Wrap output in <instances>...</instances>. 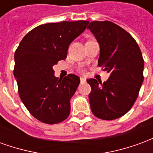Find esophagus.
Instances as JSON below:
<instances>
[{"label":"esophagus","mask_w":153,"mask_h":153,"mask_svg":"<svg viewBox=\"0 0 153 153\" xmlns=\"http://www.w3.org/2000/svg\"><path fill=\"white\" fill-rule=\"evenodd\" d=\"M80 81H81V82H85V81H86V79H85L83 77H81V78H80Z\"/></svg>","instance_id":"1"}]
</instances>
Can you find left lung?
<instances>
[{"label":"left lung","instance_id":"obj_1","mask_svg":"<svg viewBox=\"0 0 153 153\" xmlns=\"http://www.w3.org/2000/svg\"><path fill=\"white\" fill-rule=\"evenodd\" d=\"M88 29L99 43L98 66L110 73L103 83L87 79L92 88L90 107L97 118L115 120L128 112L138 97L143 82V58L134 38L112 22H91Z\"/></svg>","mask_w":153,"mask_h":153}]
</instances>
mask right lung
<instances>
[{"mask_svg": "<svg viewBox=\"0 0 153 153\" xmlns=\"http://www.w3.org/2000/svg\"><path fill=\"white\" fill-rule=\"evenodd\" d=\"M88 21H62L39 25L25 35L15 53L19 95L33 116L46 124H58L69 116L70 98L80 83L70 74L55 77L53 65L65 60L70 44Z\"/></svg>", "mask_w": 153, "mask_h": 153, "instance_id": "1", "label": "right lung"}]
</instances>
